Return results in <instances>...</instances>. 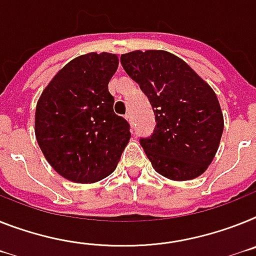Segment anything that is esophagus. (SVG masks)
Returning a JSON list of instances; mask_svg holds the SVG:
<instances>
[{
    "label": "esophagus",
    "instance_id": "obj_1",
    "mask_svg": "<svg viewBox=\"0 0 256 256\" xmlns=\"http://www.w3.org/2000/svg\"><path fill=\"white\" fill-rule=\"evenodd\" d=\"M124 118H126V120H128V121L130 122V124H132V116L130 114V113H126V114H124Z\"/></svg>",
    "mask_w": 256,
    "mask_h": 256
}]
</instances>
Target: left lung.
<instances>
[{
	"label": "left lung",
	"instance_id": "left-lung-1",
	"mask_svg": "<svg viewBox=\"0 0 256 256\" xmlns=\"http://www.w3.org/2000/svg\"><path fill=\"white\" fill-rule=\"evenodd\" d=\"M128 76L154 108L156 128L142 138L152 166L172 181H188L207 170L224 130L214 91L177 56L166 50H134L121 56Z\"/></svg>",
	"mask_w": 256,
	"mask_h": 256
}]
</instances>
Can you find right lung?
<instances>
[{"label": "right lung", "mask_w": 256, "mask_h": 256, "mask_svg": "<svg viewBox=\"0 0 256 256\" xmlns=\"http://www.w3.org/2000/svg\"><path fill=\"white\" fill-rule=\"evenodd\" d=\"M117 68L113 53L79 56L38 98L36 140L52 168L68 181L94 184L108 177L130 140V124L114 113L108 91Z\"/></svg>", "instance_id": "add662e5"}]
</instances>
